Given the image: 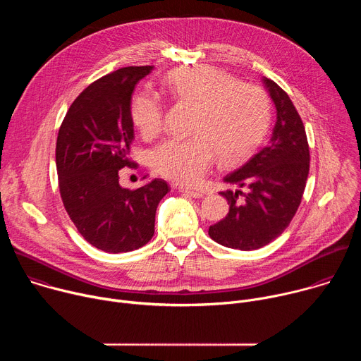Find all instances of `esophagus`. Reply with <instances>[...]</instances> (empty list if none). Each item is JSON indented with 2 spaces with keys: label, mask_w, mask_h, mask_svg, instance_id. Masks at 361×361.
<instances>
[{
  "label": "esophagus",
  "mask_w": 361,
  "mask_h": 361,
  "mask_svg": "<svg viewBox=\"0 0 361 361\" xmlns=\"http://www.w3.org/2000/svg\"><path fill=\"white\" fill-rule=\"evenodd\" d=\"M180 191H181L183 194H187V195L192 197V198H201V197L204 195V192H202V191H197V190H188V188H183V187H180Z\"/></svg>",
  "instance_id": "1"
}]
</instances>
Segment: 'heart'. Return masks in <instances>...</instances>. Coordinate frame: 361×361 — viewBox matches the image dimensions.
Here are the masks:
<instances>
[{"instance_id": "heart-1", "label": "heart", "mask_w": 361, "mask_h": 361, "mask_svg": "<svg viewBox=\"0 0 361 361\" xmlns=\"http://www.w3.org/2000/svg\"><path fill=\"white\" fill-rule=\"evenodd\" d=\"M164 84L173 98L195 107V113L190 128L194 135L167 140L151 151V166L160 176L195 184L212 167L216 151L224 161L237 160L262 138L269 121V98L260 87L237 82L207 66L174 70ZM130 113L145 137L163 127V102L151 91L133 98Z\"/></svg>"}]
</instances>
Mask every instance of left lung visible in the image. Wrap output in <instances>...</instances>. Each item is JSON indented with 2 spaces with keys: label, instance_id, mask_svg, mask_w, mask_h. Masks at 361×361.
<instances>
[{
  "label": "left lung",
  "instance_id": "obj_1",
  "mask_svg": "<svg viewBox=\"0 0 361 361\" xmlns=\"http://www.w3.org/2000/svg\"><path fill=\"white\" fill-rule=\"evenodd\" d=\"M263 82L277 111L271 137L247 163L224 177L226 183L246 190L220 192L230 210L209 228L216 243L243 251L262 248L288 227L310 169L305 130L290 97L273 80L263 77Z\"/></svg>",
  "mask_w": 361,
  "mask_h": 361
}]
</instances>
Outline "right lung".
Listing matches in <instances>:
<instances>
[{
    "instance_id": "obj_1",
    "label": "right lung",
    "mask_w": 361,
    "mask_h": 361,
    "mask_svg": "<svg viewBox=\"0 0 361 361\" xmlns=\"http://www.w3.org/2000/svg\"><path fill=\"white\" fill-rule=\"evenodd\" d=\"M152 66L126 67L90 84L68 109L57 137L56 163L64 207L78 233L107 252H127L154 235L164 180L128 190L118 171L130 167L134 138L131 95Z\"/></svg>"
}]
</instances>
